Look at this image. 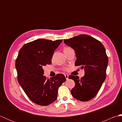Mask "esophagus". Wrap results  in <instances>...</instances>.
<instances>
[{
  "label": "esophagus",
  "instance_id": "esophagus-1",
  "mask_svg": "<svg viewBox=\"0 0 122 122\" xmlns=\"http://www.w3.org/2000/svg\"><path fill=\"white\" fill-rule=\"evenodd\" d=\"M65 77H66V80H68L69 79V76H68V74L65 75Z\"/></svg>",
  "mask_w": 122,
  "mask_h": 122
}]
</instances>
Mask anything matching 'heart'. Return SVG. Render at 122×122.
Segmentation results:
<instances>
[{
	"mask_svg": "<svg viewBox=\"0 0 122 122\" xmlns=\"http://www.w3.org/2000/svg\"><path fill=\"white\" fill-rule=\"evenodd\" d=\"M71 49H72V48L70 47H68H68H66L64 49V52H66V51H68L69 50H71Z\"/></svg>",
	"mask_w": 122,
	"mask_h": 122,
	"instance_id": "1",
	"label": "heart"
}]
</instances>
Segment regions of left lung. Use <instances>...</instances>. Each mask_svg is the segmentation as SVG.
I'll return each instance as SVG.
<instances>
[{
    "instance_id": "obj_1",
    "label": "left lung",
    "mask_w": 122,
    "mask_h": 122,
    "mask_svg": "<svg viewBox=\"0 0 122 122\" xmlns=\"http://www.w3.org/2000/svg\"><path fill=\"white\" fill-rule=\"evenodd\" d=\"M64 42L76 52L75 66L85 70L84 76L81 79L69 76V79L75 82L71 94L83 102L91 100L97 95L106 78L108 60L104 46L100 41L87 35L64 39Z\"/></svg>"
}]
</instances>
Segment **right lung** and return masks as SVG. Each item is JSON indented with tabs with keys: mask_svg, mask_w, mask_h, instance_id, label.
Masks as SVG:
<instances>
[{
	"mask_svg": "<svg viewBox=\"0 0 122 122\" xmlns=\"http://www.w3.org/2000/svg\"><path fill=\"white\" fill-rule=\"evenodd\" d=\"M62 40L43 39L25 44L15 60L18 82L29 99L38 105L46 106L55 101L59 87L66 81L62 74L48 79L43 67L51 64L54 50Z\"/></svg>",
	"mask_w": 122,
	"mask_h": 122,
	"instance_id": "right-lung-1",
	"label": "right lung"
}]
</instances>
